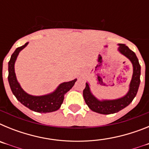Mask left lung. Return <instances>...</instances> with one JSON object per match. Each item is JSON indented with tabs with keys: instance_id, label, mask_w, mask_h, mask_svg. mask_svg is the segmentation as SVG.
<instances>
[{
	"instance_id": "1",
	"label": "left lung",
	"mask_w": 149,
	"mask_h": 149,
	"mask_svg": "<svg viewBox=\"0 0 149 149\" xmlns=\"http://www.w3.org/2000/svg\"><path fill=\"white\" fill-rule=\"evenodd\" d=\"M118 50L121 54L131 60L133 64L134 72H133L132 79H131L130 88L128 93L122 98L116 100H104L99 101L90 92L89 86L88 83H86V87L83 91L84 98L89 109L93 111L101 114H112L120 111L132 102L135 98L139 84H140V69L141 67L139 63L137 57L134 51L124 44H119Z\"/></svg>"
}]
</instances>
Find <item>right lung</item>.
<instances>
[{"mask_svg": "<svg viewBox=\"0 0 149 149\" xmlns=\"http://www.w3.org/2000/svg\"><path fill=\"white\" fill-rule=\"evenodd\" d=\"M28 42L25 43L24 45L18 47L12 54L10 60L8 65V81L10 84V88L13 95L15 96L18 101L30 110L38 113H51L56 111L60 107L64 100V95L67 92L70 90L76 82L77 79L69 82H64L57 87V89L51 94L42 96H33L27 94L21 87L18 84L15 73V62L16 60L18 54L23 48L27 45Z\"/></svg>", "mask_w": 149, "mask_h": 149, "instance_id": "1", "label": "right lung"}]
</instances>
